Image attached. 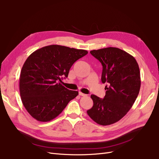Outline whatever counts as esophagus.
I'll return each mask as SVG.
<instances>
[{
    "mask_svg": "<svg viewBox=\"0 0 159 159\" xmlns=\"http://www.w3.org/2000/svg\"><path fill=\"white\" fill-rule=\"evenodd\" d=\"M79 95H80V96H86V95H87L86 94H84V93H82V92H79Z\"/></svg>",
    "mask_w": 159,
    "mask_h": 159,
    "instance_id": "esophagus-1",
    "label": "esophagus"
}]
</instances>
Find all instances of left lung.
Wrapping results in <instances>:
<instances>
[{"instance_id": "1", "label": "left lung", "mask_w": 159, "mask_h": 159, "mask_svg": "<svg viewBox=\"0 0 159 159\" xmlns=\"http://www.w3.org/2000/svg\"><path fill=\"white\" fill-rule=\"evenodd\" d=\"M90 53L101 63V81L107 85L103 99L91 95L93 105L87 113L97 123L109 125L123 118L136 99L141 85L139 66L132 55L116 47Z\"/></svg>"}]
</instances>
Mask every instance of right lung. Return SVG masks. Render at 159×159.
<instances>
[{"mask_svg": "<svg viewBox=\"0 0 159 159\" xmlns=\"http://www.w3.org/2000/svg\"><path fill=\"white\" fill-rule=\"evenodd\" d=\"M88 54L83 49L51 45L32 52L24 63L19 79L23 104L33 118L47 122L63 111L79 94L60 84L71 67ZM64 77V78H65Z\"/></svg>", "mask_w": 159, "mask_h": 159, "instance_id": "right-lung-1", "label": "right lung"}]
</instances>
